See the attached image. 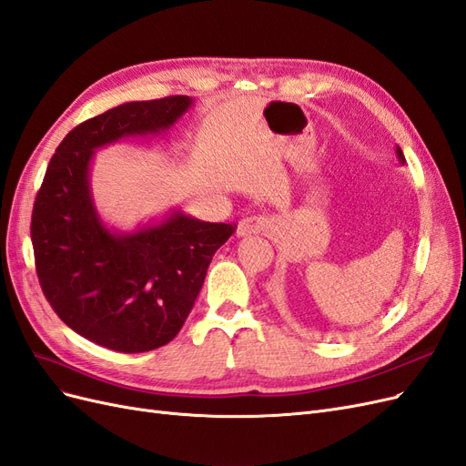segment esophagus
I'll return each instance as SVG.
<instances>
[{
  "mask_svg": "<svg viewBox=\"0 0 466 466\" xmlns=\"http://www.w3.org/2000/svg\"><path fill=\"white\" fill-rule=\"evenodd\" d=\"M274 228V219L268 216H250L243 218L237 225V235L238 237H247V235H258L266 233Z\"/></svg>",
  "mask_w": 466,
  "mask_h": 466,
  "instance_id": "1",
  "label": "esophagus"
}]
</instances>
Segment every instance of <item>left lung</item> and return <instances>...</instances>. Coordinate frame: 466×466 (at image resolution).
Instances as JSON below:
<instances>
[{
    "label": "left lung",
    "mask_w": 466,
    "mask_h": 466,
    "mask_svg": "<svg viewBox=\"0 0 466 466\" xmlns=\"http://www.w3.org/2000/svg\"><path fill=\"white\" fill-rule=\"evenodd\" d=\"M397 157H399V161L404 165L406 163V159H404V153H402V149L397 146Z\"/></svg>",
    "instance_id": "1"
}]
</instances>
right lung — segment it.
I'll return each instance as SVG.
<instances>
[{"instance_id": "add662e5", "label": "right lung", "mask_w": 466, "mask_h": 466, "mask_svg": "<svg viewBox=\"0 0 466 466\" xmlns=\"http://www.w3.org/2000/svg\"><path fill=\"white\" fill-rule=\"evenodd\" d=\"M190 106V96L173 95L81 122L56 149L35 200L31 238L42 293L69 329L122 354L173 340L235 225L175 211L136 233L108 231L89 190L93 151L167 132Z\"/></svg>"}]
</instances>
